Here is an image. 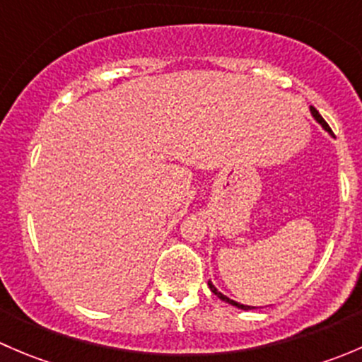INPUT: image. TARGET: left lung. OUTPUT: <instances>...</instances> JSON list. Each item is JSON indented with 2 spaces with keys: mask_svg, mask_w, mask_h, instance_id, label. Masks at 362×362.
Segmentation results:
<instances>
[{
  "mask_svg": "<svg viewBox=\"0 0 362 362\" xmlns=\"http://www.w3.org/2000/svg\"><path fill=\"white\" fill-rule=\"evenodd\" d=\"M310 112H312L313 119H315V120H317V122H319V124H320V126H322V127H324V129H326V131H327V133H329V134H333V131H331V127H329V126H327V122H326V120H324V119H322V115H320V113H319V112H317V110H315V108H313V107H310ZM208 287H210V291H211V293H214L215 296H217V298H221V299H222V301L229 303V305L236 306V308H242V310H252V308H255V306H249V305H242V303H238V301H233V299H229V298H228V296H224V294H222V293H218V291H217V287H215V286H214V284H211V282H208Z\"/></svg>",
  "mask_w": 362,
  "mask_h": 362,
  "instance_id": "1",
  "label": "left lung"
}]
</instances>
